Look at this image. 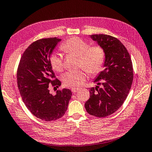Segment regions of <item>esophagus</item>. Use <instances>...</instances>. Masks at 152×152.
Masks as SVG:
<instances>
[{
	"label": "esophagus",
	"mask_w": 152,
	"mask_h": 152,
	"mask_svg": "<svg viewBox=\"0 0 152 152\" xmlns=\"http://www.w3.org/2000/svg\"><path fill=\"white\" fill-rule=\"evenodd\" d=\"M78 91H79L78 88H71V91H72L73 93H75Z\"/></svg>",
	"instance_id": "obj_1"
}]
</instances>
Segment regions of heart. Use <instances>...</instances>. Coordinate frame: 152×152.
<instances>
[{
  "label": "heart",
  "instance_id": "obj_1",
  "mask_svg": "<svg viewBox=\"0 0 152 152\" xmlns=\"http://www.w3.org/2000/svg\"><path fill=\"white\" fill-rule=\"evenodd\" d=\"M64 53L68 55L79 57V67L83 68L91 75H96L101 72L105 63L106 53L101 45H90L88 42L79 37H73L64 42L60 46ZM51 68L56 72L64 70V61L58 53H53L50 56ZM86 73L83 69L68 71L62 77L65 86L76 88L81 86L86 79Z\"/></svg>",
  "mask_w": 152,
  "mask_h": 152
}]
</instances>
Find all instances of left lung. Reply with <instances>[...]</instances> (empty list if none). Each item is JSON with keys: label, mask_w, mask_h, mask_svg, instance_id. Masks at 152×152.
Listing matches in <instances>:
<instances>
[{"label": "left lung", "mask_w": 152, "mask_h": 152, "mask_svg": "<svg viewBox=\"0 0 152 152\" xmlns=\"http://www.w3.org/2000/svg\"><path fill=\"white\" fill-rule=\"evenodd\" d=\"M91 37L104 48L106 58L104 70L94 81L98 86L89 88L90 98L85 107L91 115L104 118L118 110L126 99L133 81V65L127 49L115 37Z\"/></svg>", "instance_id": "1"}]
</instances>
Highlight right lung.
Listing matches in <instances>:
<instances>
[{"label":"right lung","instance_id":"obj_1","mask_svg":"<svg viewBox=\"0 0 152 152\" xmlns=\"http://www.w3.org/2000/svg\"><path fill=\"white\" fill-rule=\"evenodd\" d=\"M61 39L42 38L33 42L23 53L17 69V83L25 105L30 113L45 121H56L64 115L72 95L68 88L58 89L55 96L50 87L58 88L50 64V56Z\"/></svg>","mask_w":152,"mask_h":152}]
</instances>
